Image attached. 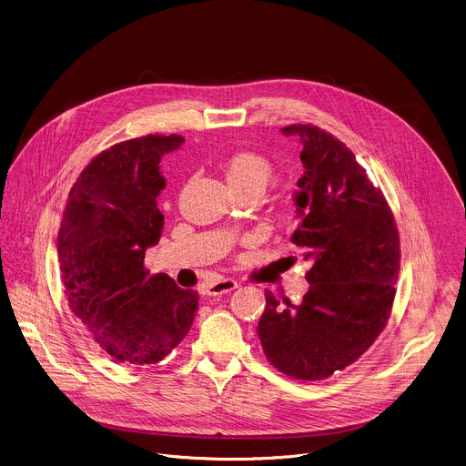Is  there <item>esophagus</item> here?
<instances>
[{
  "label": "esophagus",
  "instance_id": "obj_1",
  "mask_svg": "<svg viewBox=\"0 0 466 466\" xmlns=\"http://www.w3.org/2000/svg\"><path fill=\"white\" fill-rule=\"evenodd\" d=\"M238 288V282L234 279H221L208 284L203 288V295H208V297H214V295H223V293H228L232 289Z\"/></svg>",
  "mask_w": 466,
  "mask_h": 466
}]
</instances>
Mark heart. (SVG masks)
I'll return each mask as SVG.
<instances>
[{
    "label": "heart",
    "mask_w": 466,
    "mask_h": 466,
    "mask_svg": "<svg viewBox=\"0 0 466 466\" xmlns=\"http://www.w3.org/2000/svg\"><path fill=\"white\" fill-rule=\"evenodd\" d=\"M272 164L252 151H241L228 158L225 166V178L230 188L238 194L263 192L272 180Z\"/></svg>",
    "instance_id": "1"
}]
</instances>
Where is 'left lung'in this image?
Listing matches in <instances>:
<instances>
[{
  "instance_id": "8db88e82",
  "label": "left lung",
  "mask_w": 466,
  "mask_h": 466,
  "mask_svg": "<svg viewBox=\"0 0 466 466\" xmlns=\"http://www.w3.org/2000/svg\"><path fill=\"white\" fill-rule=\"evenodd\" d=\"M280 133L302 146L291 243L311 263L309 288L300 304L284 300V308L267 289L258 335L280 372L322 380L360 359L385 328L400 239L383 194L346 144L315 126L293 124Z\"/></svg>"
}]
</instances>
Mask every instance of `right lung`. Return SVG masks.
<instances>
[{
    "mask_svg": "<svg viewBox=\"0 0 466 466\" xmlns=\"http://www.w3.org/2000/svg\"><path fill=\"white\" fill-rule=\"evenodd\" d=\"M184 142L147 135L102 151L72 187L61 219L57 254L70 309L126 366L164 360L186 339L198 308L192 289L144 268L146 250L164 230L160 160Z\"/></svg>",
    "mask_w": 466,
    "mask_h": 466,
    "instance_id": "right-lung-1",
    "label": "right lung"
}]
</instances>
